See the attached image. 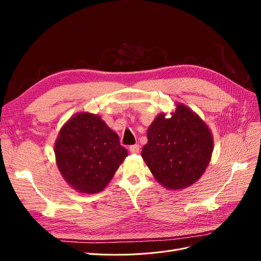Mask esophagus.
Instances as JSON below:
<instances>
[{
    "label": "esophagus",
    "mask_w": 261,
    "mask_h": 261,
    "mask_svg": "<svg viewBox=\"0 0 261 261\" xmlns=\"http://www.w3.org/2000/svg\"><path fill=\"white\" fill-rule=\"evenodd\" d=\"M139 145H133L129 147V151L132 153H138L139 152Z\"/></svg>",
    "instance_id": "34e87169"
}]
</instances>
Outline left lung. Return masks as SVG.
<instances>
[{
  "instance_id": "left-lung-1",
  "label": "left lung",
  "mask_w": 261,
  "mask_h": 261,
  "mask_svg": "<svg viewBox=\"0 0 261 261\" xmlns=\"http://www.w3.org/2000/svg\"><path fill=\"white\" fill-rule=\"evenodd\" d=\"M170 114L160 113L149 126L141 156L156 181L175 191L201 177L211 160L213 137L207 124L185 105H175Z\"/></svg>"
}]
</instances>
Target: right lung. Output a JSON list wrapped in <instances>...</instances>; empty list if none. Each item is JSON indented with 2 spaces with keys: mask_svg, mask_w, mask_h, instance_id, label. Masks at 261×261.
<instances>
[{
  "mask_svg": "<svg viewBox=\"0 0 261 261\" xmlns=\"http://www.w3.org/2000/svg\"><path fill=\"white\" fill-rule=\"evenodd\" d=\"M54 153L66 183L87 195L105 189L128 154L117 134L89 112L76 113L62 126Z\"/></svg>",
  "mask_w": 261,
  "mask_h": 261,
  "instance_id": "obj_1",
  "label": "right lung"
}]
</instances>
